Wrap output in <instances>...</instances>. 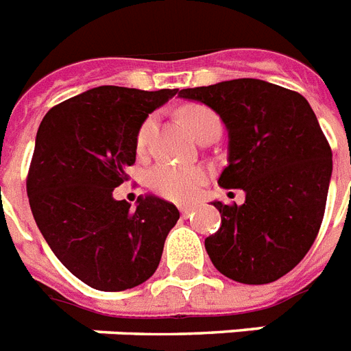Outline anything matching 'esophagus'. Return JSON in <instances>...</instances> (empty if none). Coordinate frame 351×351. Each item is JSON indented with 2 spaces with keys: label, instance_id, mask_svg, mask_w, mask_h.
<instances>
[{
  "label": "esophagus",
  "instance_id": "1",
  "mask_svg": "<svg viewBox=\"0 0 351 351\" xmlns=\"http://www.w3.org/2000/svg\"><path fill=\"white\" fill-rule=\"evenodd\" d=\"M179 210H181V214L184 215V217H186V215H190L193 212V206H179Z\"/></svg>",
  "mask_w": 351,
  "mask_h": 351
}]
</instances>
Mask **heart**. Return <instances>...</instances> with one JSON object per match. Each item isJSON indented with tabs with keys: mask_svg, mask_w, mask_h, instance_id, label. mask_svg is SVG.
Returning <instances> with one entry per match:
<instances>
[{
	"mask_svg": "<svg viewBox=\"0 0 351 351\" xmlns=\"http://www.w3.org/2000/svg\"><path fill=\"white\" fill-rule=\"evenodd\" d=\"M179 117L184 123V127L192 132L195 137L203 128L219 123L214 112L203 105L192 103L179 108ZM154 127V119H147L137 132V147L143 148L147 145L150 130ZM206 179V170L203 167H179V165H159L150 172V186L154 192H158L162 197L176 201V203H186L197 195L199 189L203 186Z\"/></svg>",
	"mask_w": 351,
	"mask_h": 351,
	"instance_id": "obj_1",
	"label": "heart"
}]
</instances>
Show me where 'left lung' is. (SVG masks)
Returning a JSON list of instances; mask_svg holds the SVG:
<instances>
[{
  "label": "left lung",
  "mask_w": 351,
  "mask_h": 351,
  "mask_svg": "<svg viewBox=\"0 0 351 351\" xmlns=\"http://www.w3.org/2000/svg\"><path fill=\"white\" fill-rule=\"evenodd\" d=\"M228 132V167L219 186L241 189L245 203L214 201L221 228L204 239L217 270L245 285H266L299 265L321 228L332 150L301 94L263 80L183 88Z\"/></svg>",
  "instance_id": "1"
}]
</instances>
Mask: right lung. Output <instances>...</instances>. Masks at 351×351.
<instances>
[{
	"instance_id": "right-lung-1",
	"label": "right lung",
	"mask_w": 351,
	"mask_h": 351,
	"mask_svg": "<svg viewBox=\"0 0 351 351\" xmlns=\"http://www.w3.org/2000/svg\"><path fill=\"white\" fill-rule=\"evenodd\" d=\"M178 88L96 86L47 112L36 134L27 193L39 232L77 279L101 291L141 285L158 270L179 210L147 193L114 199L136 162L137 132Z\"/></svg>"
}]
</instances>
